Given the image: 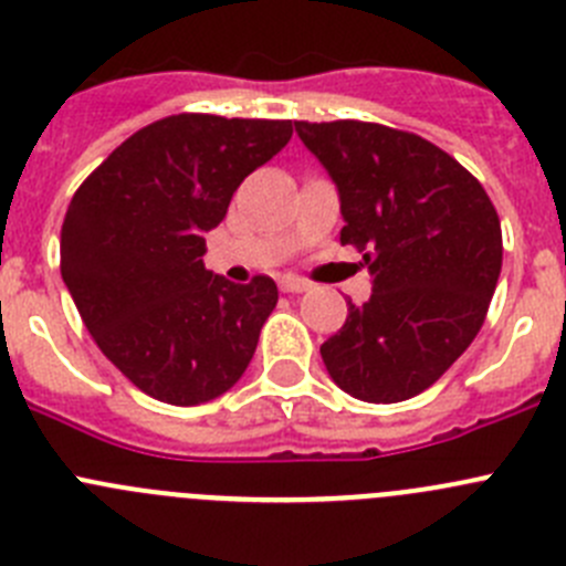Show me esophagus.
Wrapping results in <instances>:
<instances>
[{
	"label": "esophagus",
	"mask_w": 566,
	"mask_h": 566,
	"mask_svg": "<svg viewBox=\"0 0 566 566\" xmlns=\"http://www.w3.org/2000/svg\"><path fill=\"white\" fill-rule=\"evenodd\" d=\"M279 287H282L284 293H304V290H310V282H304V279L287 273V276L279 279Z\"/></svg>",
	"instance_id": "34e87169"
}]
</instances>
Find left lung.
Masks as SVG:
<instances>
[{
	"label": "left lung",
	"mask_w": 566,
	"mask_h": 566,
	"mask_svg": "<svg viewBox=\"0 0 566 566\" xmlns=\"http://www.w3.org/2000/svg\"><path fill=\"white\" fill-rule=\"evenodd\" d=\"M340 195L343 245L374 279L321 346L335 385L405 402L441 377L483 326L503 268V231L478 178L421 136L377 123H295Z\"/></svg>",
	"instance_id": "obj_1"
}]
</instances>
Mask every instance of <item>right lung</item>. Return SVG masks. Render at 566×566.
<instances>
[{"label": "right lung", "mask_w": 566, "mask_h": 566, "mask_svg": "<svg viewBox=\"0 0 566 566\" xmlns=\"http://www.w3.org/2000/svg\"><path fill=\"white\" fill-rule=\"evenodd\" d=\"M290 136V119L164 116L116 147L69 203L63 282L99 352L158 402L218 399L256 352L276 282L206 271L203 234Z\"/></svg>", "instance_id": "1"}]
</instances>
